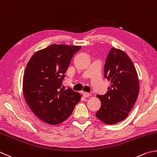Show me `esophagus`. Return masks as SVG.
<instances>
[{"label":"esophagus","instance_id":"1","mask_svg":"<svg viewBox=\"0 0 157 157\" xmlns=\"http://www.w3.org/2000/svg\"><path fill=\"white\" fill-rule=\"evenodd\" d=\"M82 95L84 96L85 98H87L89 96H90V94H89L88 93H86V92H82Z\"/></svg>","mask_w":157,"mask_h":157}]
</instances>
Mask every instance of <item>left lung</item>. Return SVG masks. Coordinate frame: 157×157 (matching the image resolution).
<instances>
[{
    "mask_svg": "<svg viewBox=\"0 0 157 157\" xmlns=\"http://www.w3.org/2000/svg\"><path fill=\"white\" fill-rule=\"evenodd\" d=\"M110 86L104 95H97L101 102L96 116L107 124H113L127 117L139 94L137 71L131 58L120 49L112 48L104 67Z\"/></svg>",
    "mask_w": 157,
    "mask_h": 157,
    "instance_id": "8db88e82",
    "label": "left lung"
}]
</instances>
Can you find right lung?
I'll return each instance as SVG.
<instances>
[{
	"mask_svg": "<svg viewBox=\"0 0 157 157\" xmlns=\"http://www.w3.org/2000/svg\"><path fill=\"white\" fill-rule=\"evenodd\" d=\"M81 46L52 44L36 52L26 67L24 97L32 112L46 123H62L71 114L81 94L61 88L71 60Z\"/></svg>",
	"mask_w": 157,
	"mask_h": 157,
	"instance_id": "add662e5",
	"label": "right lung"
}]
</instances>
